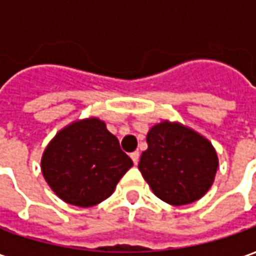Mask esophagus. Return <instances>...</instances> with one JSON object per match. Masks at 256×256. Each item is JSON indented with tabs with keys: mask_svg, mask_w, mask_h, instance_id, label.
<instances>
[{
	"mask_svg": "<svg viewBox=\"0 0 256 256\" xmlns=\"http://www.w3.org/2000/svg\"><path fill=\"white\" fill-rule=\"evenodd\" d=\"M130 158L133 159L134 164H137V163H138V160H140V152H138V150H134V152H132V154H130Z\"/></svg>",
	"mask_w": 256,
	"mask_h": 256,
	"instance_id": "obj_1",
	"label": "esophagus"
}]
</instances>
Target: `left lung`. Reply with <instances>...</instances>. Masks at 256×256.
Returning <instances> with one entry per match:
<instances>
[{
	"label": "left lung",
	"mask_w": 256,
	"mask_h": 256,
	"mask_svg": "<svg viewBox=\"0 0 256 256\" xmlns=\"http://www.w3.org/2000/svg\"><path fill=\"white\" fill-rule=\"evenodd\" d=\"M146 142L138 168L158 198L182 206L206 194L218 168L207 140L178 123L163 122L150 128Z\"/></svg>",
	"instance_id": "left-lung-1"
}]
</instances>
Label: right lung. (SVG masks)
Masks as SVG:
<instances>
[{"label": "right lung", "mask_w": 256, "mask_h": 256, "mask_svg": "<svg viewBox=\"0 0 256 256\" xmlns=\"http://www.w3.org/2000/svg\"><path fill=\"white\" fill-rule=\"evenodd\" d=\"M42 174L66 203L92 207L110 198L133 160L98 119L63 128L42 156Z\"/></svg>", "instance_id": "obj_1"}]
</instances>
